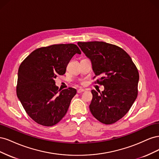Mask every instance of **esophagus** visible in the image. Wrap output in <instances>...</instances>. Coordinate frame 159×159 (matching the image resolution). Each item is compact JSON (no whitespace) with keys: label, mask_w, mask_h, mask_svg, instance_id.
Returning <instances> with one entry per match:
<instances>
[{"label":"esophagus","mask_w":159,"mask_h":159,"mask_svg":"<svg viewBox=\"0 0 159 159\" xmlns=\"http://www.w3.org/2000/svg\"><path fill=\"white\" fill-rule=\"evenodd\" d=\"M84 91H85V89H78V91H77V92H78V93H80L81 92H84Z\"/></svg>","instance_id":"obj_1"}]
</instances>
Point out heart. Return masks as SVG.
I'll return each instance as SVG.
<instances>
[{
  "label": "heart",
  "mask_w": 159,
  "mask_h": 159,
  "mask_svg": "<svg viewBox=\"0 0 159 159\" xmlns=\"http://www.w3.org/2000/svg\"><path fill=\"white\" fill-rule=\"evenodd\" d=\"M81 84H84V82H81Z\"/></svg>",
  "instance_id": "b5f03b06"
}]
</instances>
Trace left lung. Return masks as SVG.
<instances>
[{
	"label": "left lung",
	"mask_w": 159,
	"mask_h": 159,
	"mask_svg": "<svg viewBox=\"0 0 159 159\" xmlns=\"http://www.w3.org/2000/svg\"><path fill=\"white\" fill-rule=\"evenodd\" d=\"M78 44L91 61L93 79L99 78L94 83L104 86L99 94L91 90L90 111L101 123H115L126 115L137 97V67L127 53L116 45L98 41Z\"/></svg>",
	"instance_id": "obj_1"
}]
</instances>
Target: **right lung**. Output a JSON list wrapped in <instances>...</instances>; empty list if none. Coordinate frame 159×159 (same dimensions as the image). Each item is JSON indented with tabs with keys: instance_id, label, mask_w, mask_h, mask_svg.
Segmentation results:
<instances>
[{
	"instance_id": "right-lung-1",
	"label": "right lung",
	"mask_w": 159,
	"mask_h": 159,
	"mask_svg": "<svg viewBox=\"0 0 159 159\" xmlns=\"http://www.w3.org/2000/svg\"><path fill=\"white\" fill-rule=\"evenodd\" d=\"M75 54H81L74 44H54L34 50L19 66L17 97L29 117L43 126L59 123L66 114L76 94L72 88L61 90L54 79L66 73Z\"/></svg>"
}]
</instances>
